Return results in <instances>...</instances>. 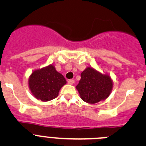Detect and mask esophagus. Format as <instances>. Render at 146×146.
Wrapping results in <instances>:
<instances>
[{
    "label": "esophagus",
    "mask_w": 146,
    "mask_h": 146,
    "mask_svg": "<svg viewBox=\"0 0 146 146\" xmlns=\"http://www.w3.org/2000/svg\"><path fill=\"white\" fill-rule=\"evenodd\" d=\"M75 80H73V79H70V80H68V83L70 84V85H73V83H74Z\"/></svg>",
    "instance_id": "obj_1"
}]
</instances>
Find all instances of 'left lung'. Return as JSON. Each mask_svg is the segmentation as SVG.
<instances>
[{
	"label": "left lung",
	"mask_w": 146,
	"mask_h": 146,
	"mask_svg": "<svg viewBox=\"0 0 146 146\" xmlns=\"http://www.w3.org/2000/svg\"><path fill=\"white\" fill-rule=\"evenodd\" d=\"M81 79L76 86L83 101L95 104L110 95L113 82L108 75H103L92 68H87L80 74Z\"/></svg>",
	"instance_id": "left-lung-1"
}]
</instances>
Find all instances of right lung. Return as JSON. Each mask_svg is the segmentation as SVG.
Masks as SVG:
<instances>
[{
  "instance_id": "obj_1",
  "label": "right lung",
  "mask_w": 146,
  "mask_h": 146,
  "mask_svg": "<svg viewBox=\"0 0 146 146\" xmlns=\"http://www.w3.org/2000/svg\"><path fill=\"white\" fill-rule=\"evenodd\" d=\"M66 83L65 78L52 65L35 70L29 79V87L34 96L44 102L55 99Z\"/></svg>"
}]
</instances>
